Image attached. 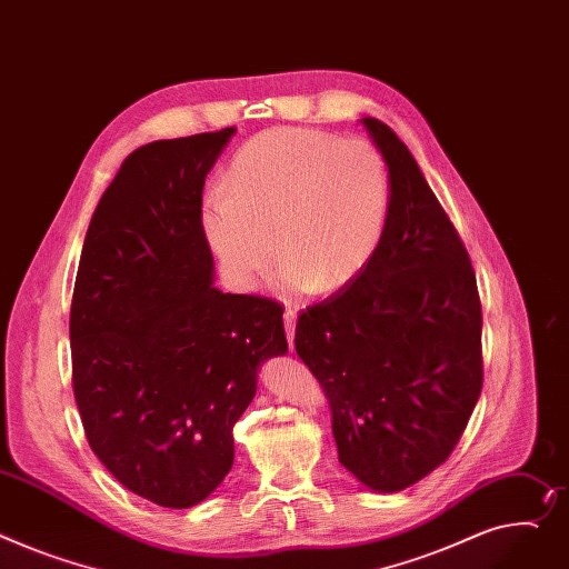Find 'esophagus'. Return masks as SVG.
<instances>
[{"label": "esophagus", "instance_id": "esophagus-1", "mask_svg": "<svg viewBox=\"0 0 569 569\" xmlns=\"http://www.w3.org/2000/svg\"><path fill=\"white\" fill-rule=\"evenodd\" d=\"M295 322H297V313L292 309H286L283 313V325H286V336H288V346L292 350L295 346Z\"/></svg>", "mask_w": 569, "mask_h": 569}]
</instances>
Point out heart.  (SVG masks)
I'll use <instances>...</instances> for the list:
<instances>
[{"label": "heart", "instance_id": "obj_1", "mask_svg": "<svg viewBox=\"0 0 569 569\" xmlns=\"http://www.w3.org/2000/svg\"><path fill=\"white\" fill-rule=\"evenodd\" d=\"M389 203V167L372 143L288 126L238 150L229 182L208 189L201 217L238 288H253L270 268L274 239L286 292H333L372 258Z\"/></svg>", "mask_w": 569, "mask_h": 569}]
</instances>
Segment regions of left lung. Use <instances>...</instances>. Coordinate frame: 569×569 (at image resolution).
<instances>
[{
    "label": "left lung",
    "instance_id": "left-lung-1",
    "mask_svg": "<svg viewBox=\"0 0 569 569\" xmlns=\"http://www.w3.org/2000/svg\"><path fill=\"white\" fill-rule=\"evenodd\" d=\"M391 178L366 268L301 311L295 350L325 389L338 462L372 491L426 478L458 446L482 389V311L469 253L398 134L361 119Z\"/></svg>",
    "mask_w": 569,
    "mask_h": 569
}]
</instances>
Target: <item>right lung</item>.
Masks as SVG:
<instances>
[{
	"label": "right lung",
	"instance_id": "1",
	"mask_svg": "<svg viewBox=\"0 0 569 569\" xmlns=\"http://www.w3.org/2000/svg\"><path fill=\"white\" fill-rule=\"evenodd\" d=\"M236 128L137 148L91 217L70 307L72 391L91 450L134 495L192 508L233 467V426L283 309L212 286L203 184Z\"/></svg>",
	"mask_w": 569,
	"mask_h": 569
}]
</instances>
